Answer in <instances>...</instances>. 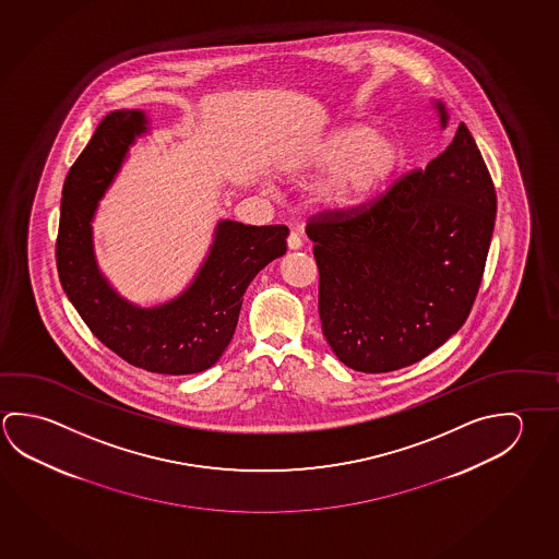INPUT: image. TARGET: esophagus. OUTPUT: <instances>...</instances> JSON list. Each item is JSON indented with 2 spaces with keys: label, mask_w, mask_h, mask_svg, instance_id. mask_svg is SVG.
I'll return each mask as SVG.
<instances>
[{
  "label": "esophagus",
  "mask_w": 559,
  "mask_h": 559,
  "mask_svg": "<svg viewBox=\"0 0 559 559\" xmlns=\"http://www.w3.org/2000/svg\"><path fill=\"white\" fill-rule=\"evenodd\" d=\"M286 243H288V249L296 251V249H300V247H302V237L298 236L296 231H290V236L286 239Z\"/></svg>",
  "instance_id": "34e87169"
}]
</instances>
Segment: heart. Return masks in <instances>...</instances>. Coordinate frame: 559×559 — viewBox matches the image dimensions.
Masks as SVG:
<instances>
[{
    "mask_svg": "<svg viewBox=\"0 0 559 559\" xmlns=\"http://www.w3.org/2000/svg\"><path fill=\"white\" fill-rule=\"evenodd\" d=\"M401 158L399 141L367 123L333 129L308 151L310 167L330 168L318 185V197L337 210L361 206L381 192Z\"/></svg>",
    "mask_w": 559,
    "mask_h": 559,
    "instance_id": "b5f03b06",
    "label": "heart"
}]
</instances>
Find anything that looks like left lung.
I'll return each mask as SVG.
<instances>
[{
    "label": "left lung",
    "mask_w": 559,
    "mask_h": 559,
    "mask_svg": "<svg viewBox=\"0 0 559 559\" xmlns=\"http://www.w3.org/2000/svg\"><path fill=\"white\" fill-rule=\"evenodd\" d=\"M436 108L445 128L448 111ZM495 216L492 178L465 123L371 204L313 216L318 312L340 361L396 371L448 342L479 293Z\"/></svg>",
    "instance_id": "obj_1"
}]
</instances>
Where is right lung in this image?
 Returning a JSON list of instances; mask_svg holds the SVG:
<instances>
[{
    "label": "right lung",
    "instance_id": "add662e5",
    "mask_svg": "<svg viewBox=\"0 0 559 559\" xmlns=\"http://www.w3.org/2000/svg\"><path fill=\"white\" fill-rule=\"evenodd\" d=\"M147 126L141 109L111 111L70 168L60 202L57 269L80 318L123 361L160 374H192L210 369L226 352L247 286L286 253L288 227L222 219L206 261L185 293L153 308L121 298L99 273L92 219Z\"/></svg>",
    "mask_w": 559,
    "mask_h": 559
}]
</instances>
